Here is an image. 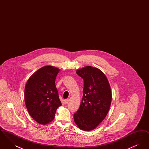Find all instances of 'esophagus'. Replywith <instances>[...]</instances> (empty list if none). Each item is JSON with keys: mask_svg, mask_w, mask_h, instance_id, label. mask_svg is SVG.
I'll return each mask as SVG.
<instances>
[{"mask_svg": "<svg viewBox=\"0 0 149 149\" xmlns=\"http://www.w3.org/2000/svg\"><path fill=\"white\" fill-rule=\"evenodd\" d=\"M69 99H67L64 100V103H65V104H68V103H69Z\"/></svg>", "mask_w": 149, "mask_h": 149, "instance_id": "obj_1", "label": "esophagus"}]
</instances>
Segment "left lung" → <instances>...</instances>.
<instances>
[{
    "mask_svg": "<svg viewBox=\"0 0 149 149\" xmlns=\"http://www.w3.org/2000/svg\"><path fill=\"white\" fill-rule=\"evenodd\" d=\"M77 74L84 80L83 98L74 120L78 127L91 131L106 117L110 108L112 93L105 74L91 66L78 69Z\"/></svg>",
    "mask_w": 149,
    "mask_h": 149,
    "instance_id": "8db88e82",
    "label": "left lung"
}]
</instances>
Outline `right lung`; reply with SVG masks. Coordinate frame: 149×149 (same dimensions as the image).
Segmentation results:
<instances>
[{
    "instance_id": "obj_1",
    "label": "right lung",
    "mask_w": 149,
    "mask_h": 149,
    "mask_svg": "<svg viewBox=\"0 0 149 149\" xmlns=\"http://www.w3.org/2000/svg\"><path fill=\"white\" fill-rule=\"evenodd\" d=\"M60 69L45 66L29 78L24 89V101L29 115L41 125L55 118L56 109L61 106L55 85Z\"/></svg>"
}]
</instances>
